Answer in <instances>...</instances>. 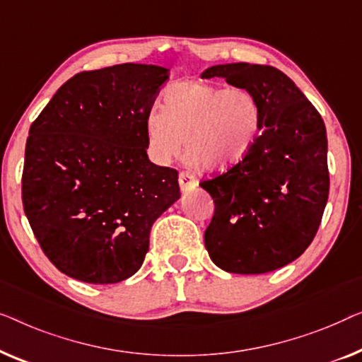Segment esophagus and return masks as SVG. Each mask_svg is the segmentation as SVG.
<instances>
[{
	"mask_svg": "<svg viewBox=\"0 0 362 362\" xmlns=\"http://www.w3.org/2000/svg\"><path fill=\"white\" fill-rule=\"evenodd\" d=\"M179 185L182 190H190L197 185V177L192 174V172H187V170H182L179 174Z\"/></svg>",
	"mask_w": 362,
	"mask_h": 362,
	"instance_id": "esophagus-1",
	"label": "esophagus"
}]
</instances>
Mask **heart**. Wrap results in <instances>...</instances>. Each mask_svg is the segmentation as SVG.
Here are the masks:
<instances>
[{"label":"heart","instance_id":"obj_1","mask_svg":"<svg viewBox=\"0 0 362 362\" xmlns=\"http://www.w3.org/2000/svg\"><path fill=\"white\" fill-rule=\"evenodd\" d=\"M264 128L261 103L246 88H225L206 80H182L165 91L162 113H151L146 134L151 154L169 164L182 141L193 164L223 172L246 159Z\"/></svg>","mask_w":362,"mask_h":362}]
</instances>
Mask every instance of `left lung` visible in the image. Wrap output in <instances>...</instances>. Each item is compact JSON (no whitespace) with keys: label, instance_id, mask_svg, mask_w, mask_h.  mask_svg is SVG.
I'll return each mask as SVG.
<instances>
[{"label":"left lung","instance_id":"8db88e82","mask_svg":"<svg viewBox=\"0 0 362 362\" xmlns=\"http://www.w3.org/2000/svg\"><path fill=\"white\" fill-rule=\"evenodd\" d=\"M202 77L252 91L264 116L246 159L200 182L215 202L206 251L223 271H276L302 256L322 223L329 192L325 123L297 85L271 65H215Z\"/></svg>","mask_w":362,"mask_h":362}]
</instances>
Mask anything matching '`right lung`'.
Returning a JSON list of instances; mask_svg holds the SVG:
<instances>
[{"label": "right lung", "mask_w": 362, "mask_h": 362, "mask_svg": "<svg viewBox=\"0 0 362 362\" xmlns=\"http://www.w3.org/2000/svg\"><path fill=\"white\" fill-rule=\"evenodd\" d=\"M167 70L119 64L65 81L30 124L23 206L49 261L69 277L116 284L139 271L179 172L152 164L146 121Z\"/></svg>", "instance_id": "obj_1"}]
</instances>
